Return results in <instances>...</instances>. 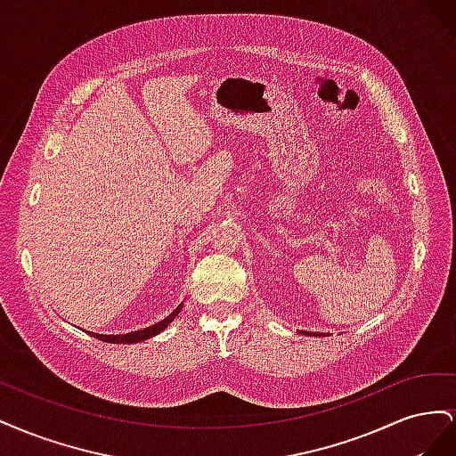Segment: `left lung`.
Segmentation results:
<instances>
[{
    "label": "left lung",
    "mask_w": 456,
    "mask_h": 456,
    "mask_svg": "<svg viewBox=\"0 0 456 456\" xmlns=\"http://www.w3.org/2000/svg\"><path fill=\"white\" fill-rule=\"evenodd\" d=\"M308 335H312V333H308ZM314 337H317V335H314Z\"/></svg>",
    "instance_id": "1"
}]
</instances>
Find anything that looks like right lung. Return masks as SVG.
<instances>
[{"label": "right lung", "instance_id": "1", "mask_svg": "<svg viewBox=\"0 0 456 456\" xmlns=\"http://www.w3.org/2000/svg\"><path fill=\"white\" fill-rule=\"evenodd\" d=\"M183 310V305H178L176 310H173L165 320L150 325L146 329H141V330H134V333H126V335H99V333H89L93 335L94 338H99L102 342H110V344H134V342H142V340H148L151 337H156L158 333H161V330H165V327H167L175 317L178 315V312Z\"/></svg>", "mask_w": 456, "mask_h": 456}]
</instances>
